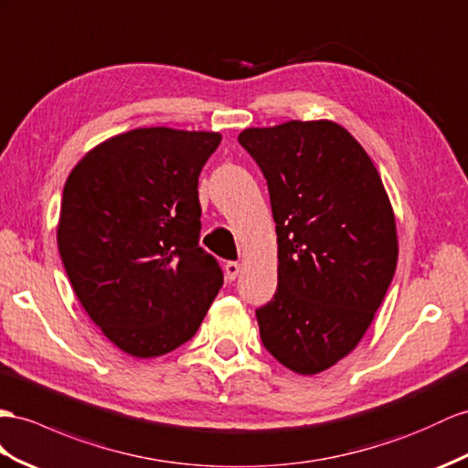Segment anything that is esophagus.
Returning a JSON list of instances; mask_svg holds the SVG:
<instances>
[{"instance_id": "obj_1", "label": "esophagus", "mask_w": 468, "mask_h": 468, "mask_svg": "<svg viewBox=\"0 0 468 468\" xmlns=\"http://www.w3.org/2000/svg\"><path fill=\"white\" fill-rule=\"evenodd\" d=\"M239 271H241V265H239V262H235V261H229L225 265V277L229 279V281H235Z\"/></svg>"}]
</instances>
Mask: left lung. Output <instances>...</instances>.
Masks as SVG:
<instances>
[{
    "mask_svg": "<svg viewBox=\"0 0 468 468\" xmlns=\"http://www.w3.org/2000/svg\"><path fill=\"white\" fill-rule=\"evenodd\" d=\"M239 144L267 179L279 286L257 310L262 346L301 376L348 356L398 265L395 215L374 162L330 120L247 128Z\"/></svg>",
    "mask_w": 468,
    "mask_h": 468,
    "instance_id": "1",
    "label": "left lung"
}]
</instances>
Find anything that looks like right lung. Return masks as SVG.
<instances>
[{
    "label": "right lung",
    "instance_id": "add662e5",
    "mask_svg": "<svg viewBox=\"0 0 468 468\" xmlns=\"http://www.w3.org/2000/svg\"><path fill=\"white\" fill-rule=\"evenodd\" d=\"M219 132L136 128L69 174L57 245L90 320L116 348L155 357L191 340L223 284L199 247L197 177Z\"/></svg>",
    "mask_w": 468,
    "mask_h": 468
}]
</instances>
